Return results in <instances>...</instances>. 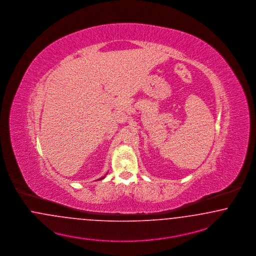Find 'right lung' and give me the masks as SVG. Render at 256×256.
<instances>
[{"label": "right lung", "mask_w": 256, "mask_h": 256, "mask_svg": "<svg viewBox=\"0 0 256 256\" xmlns=\"http://www.w3.org/2000/svg\"><path fill=\"white\" fill-rule=\"evenodd\" d=\"M106 174H108V173H106ZM106 175H105V176H102V178H98V180H103V178H105V176H106Z\"/></svg>", "instance_id": "add662e5"}]
</instances>
